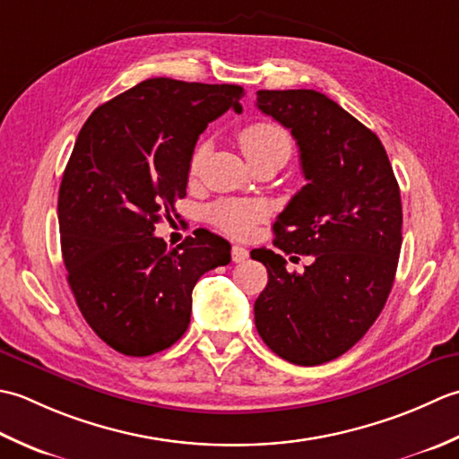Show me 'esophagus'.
<instances>
[{
  "label": "esophagus",
  "instance_id": "34e87169",
  "mask_svg": "<svg viewBox=\"0 0 459 459\" xmlns=\"http://www.w3.org/2000/svg\"><path fill=\"white\" fill-rule=\"evenodd\" d=\"M247 257H249V251L243 246H233L231 247V259L236 261V264H241V261H246Z\"/></svg>",
  "mask_w": 459,
  "mask_h": 459
}]
</instances>
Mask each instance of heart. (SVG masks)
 <instances>
[{"label":"heart","instance_id":"heart-1","mask_svg":"<svg viewBox=\"0 0 459 459\" xmlns=\"http://www.w3.org/2000/svg\"><path fill=\"white\" fill-rule=\"evenodd\" d=\"M239 144L246 152L249 164L275 160L285 164L291 156L293 140L289 136L283 126L275 123H254L239 130ZM208 151V144L200 143L194 148L190 158V176H195L200 170V164ZM269 208L261 200H223L213 204L208 216L213 226H218L221 231L230 233L236 238H247L255 230L259 221L267 218Z\"/></svg>","mask_w":459,"mask_h":459}]
</instances>
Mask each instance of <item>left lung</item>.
I'll return each instance as SVG.
<instances>
[{"label":"left lung","instance_id":"left-lung-1","mask_svg":"<svg viewBox=\"0 0 459 459\" xmlns=\"http://www.w3.org/2000/svg\"><path fill=\"white\" fill-rule=\"evenodd\" d=\"M257 108L291 130L305 184L273 223V246L314 255L303 274L254 249L269 281L255 326L279 357L316 367L347 352L378 319L402 247L400 188L380 138L323 92L257 91Z\"/></svg>","mask_w":459,"mask_h":459}]
</instances>
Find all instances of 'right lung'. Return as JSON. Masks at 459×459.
I'll list each match as a JSON object with an SVG mask.
<instances>
[{
    "label": "right lung",
    "mask_w": 459,
    "mask_h": 459,
    "mask_svg": "<svg viewBox=\"0 0 459 459\" xmlns=\"http://www.w3.org/2000/svg\"><path fill=\"white\" fill-rule=\"evenodd\" d=\"M238 85L138 82L82 125L59 188L61 251L79 311L110 349L148 357L190 325L198 279L231 261L204 230L168 249L154 226L186 195L190 158L212 120L241 112Z\"/></svg>",
    "instance_id": "right-lung-1"
}]
</instances>
